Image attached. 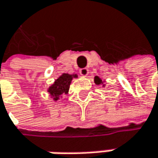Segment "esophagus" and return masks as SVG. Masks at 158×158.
Segmentation results:
<instances>
[{
  "label": "esophagus",
  "mask_w": 158,
  "mask_h": 158,
  "mask_svg": "<svg viewBox=\"0 0 158 158\" xmlns=\"http://www.w3.org/2000/svg\"><path fill=\"white\" fill-rule=\"evenodd\" d=\"M79 73H80V74H81V75H83V76H86V75L88 74L89 70L87 69V68H82V69H80Z\"/></svg>",
  "instance_id": "34e87169"
}]
</instances>
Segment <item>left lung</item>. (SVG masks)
I'll return each mask as SVG.
<instances>
[{"label":"left lung","mask_w":158,"mask_h":158,"mask_svg":"<svg viewBox=\"0 0 158 158\" xmlns=\"http://www.w3.org/2000/svg\"><path fill=\"white\" fill-rule=\"evenodd\" d=\"M94 82H95V84H96V85H100V84H102V80H101L99 77H97V76H95V77H94Z\"/></svg>","instance_id":"left-lung-1"}]
</instances>
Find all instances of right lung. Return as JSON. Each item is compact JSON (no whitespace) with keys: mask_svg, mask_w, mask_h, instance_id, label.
Instances as JSON below:
<instances>
[{"mask_svg":"<svg viewBox=\"0 0 158 158\" xmlns=\"http://www.w3.org/2000/svg\"><path fill=\"white\" fill-rule=\"evenodd\" d=\"M73 77H76V75H70L68 73H64L50 87L48 92L54 97V100H57L60 95H63V94L68 93L70 84Z\"/></svg>","mask_w":158,"mask_h":158,"instance_id":"right-lung-1","label":"right lung"}]
</instances>
